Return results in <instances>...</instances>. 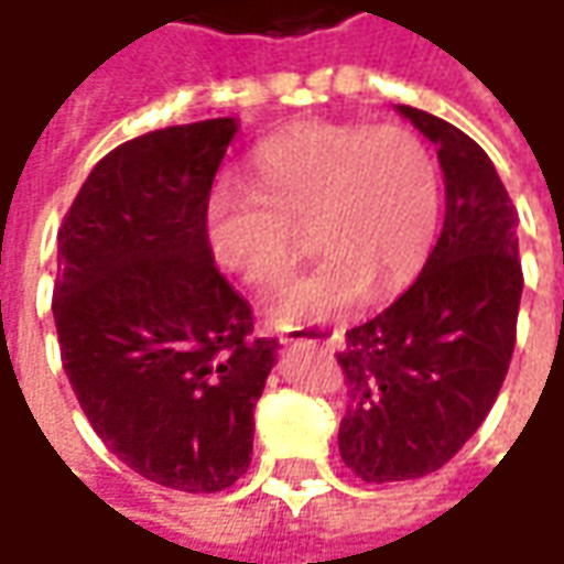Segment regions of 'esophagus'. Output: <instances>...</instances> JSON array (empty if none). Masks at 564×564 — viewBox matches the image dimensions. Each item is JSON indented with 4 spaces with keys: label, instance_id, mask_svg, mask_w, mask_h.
<instances>
[{
    "label": "esophagus",
    "instance_id": "esophagus-1",
    "mask_svg": "<svg viewBox=\"0 0 564 564\" xmlns=\"http://www.w3.org/2000/svg\"><path fill=\"white\" fill-rule=\"evenodd\" d=\"M335 335L326 329H307V326H290L281 332V344H332Z\"/></svg>",
    "mask_w": 564,
    "mask_h": 564
}]
</instances>
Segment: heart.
Here are the masks:
<instances>
[{
	"instance_id": "1",
	"label": "heart",
	"mask_w": 564,
	"mask_h": 564,
	"mask_svg": "<svg viewBox=\"0 0 564 564\" xmlns=\"http://www.w3.org/2000/svg\"><path fill=\"white\" fill-rule=\"evenodd\" d=\"M441 220V172L404 127L307 123L250 153V186L217 184L205 208L214 259L269 290L302 257V229L323 257L271 299L278 326L329 323L420 269Z\"/></svg>"
}]
</instances>
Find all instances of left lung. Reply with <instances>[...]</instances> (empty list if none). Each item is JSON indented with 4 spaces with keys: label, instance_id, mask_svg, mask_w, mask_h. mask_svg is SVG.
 <instances>
[{
    "label": "left lung",
    "instance_id": "obj_1",
    "mask_svg": "<svg viewBox=\"0 0 564 564\" xmlns=\"http://www.w3.org/2000/svg\"><path fill=\"white\" fill-rule=\"evenodd\" d=\"M399 115L437 144L447 214L416 281L347 329L338 354V449L368 484L437 471L480 429L508 375L522 295L517 210L492 160L441 117L411 105Z\"/></svg>",
    "mask_w": 564,
    "mask_h": 564
}]
</instances>
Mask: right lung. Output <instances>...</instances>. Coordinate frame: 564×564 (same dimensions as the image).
Instances as JSON below:
<instances>
[{"instance_id":"right-lung-1","label":"right lung","mask_w":564,"mask_h":564,"mask_svg":"<svg viewBox=\"0 0 564 564\" xmlns=\"http://www.w3.org/2000/svg\"><path fill=\"white\" fill-rule=\"evenodd\" d=\"M232 117L153 129L96 162L59 226L54 323L68 383L117 459L181 492L250 465L278 338L214 265L205 208Z\"/></svg>"}]
</instances>
